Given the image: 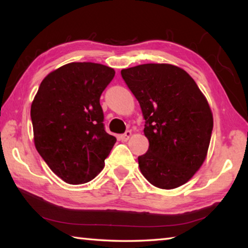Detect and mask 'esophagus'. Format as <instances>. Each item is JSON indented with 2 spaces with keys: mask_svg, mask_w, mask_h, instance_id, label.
<instances>
[{
  "mask_svg": "<svg viewBox=\"0 0 248 248\" xmlns=\"http://www.w3.org/2000/svg\"><path fill=\"white\" fill-rule=\"evenodd\" d=\"M130 137H131V131H130V130H127L124 134H121L120 139L123 141H127Z\"/></svg>",
  "mask_w": 248,
  "mask_h": 248,
  "instance_id": "esophagus-1",
  "label": "esophagus"
}]
</instances>
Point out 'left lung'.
<instances>
[{
	"instance_id": "8db88e82",
	"label": "left lung",
	"mask_w": 248,
	"mask_h": 248,
	"mask_svg": "<svg viewBox=\"0 0 248 248\" xmlns=\"http://www.w3.org/2000/svg\"><path fill=\"white\" fill-rule=\"evenodd\" d=\"M121 77L145 120L149 149L138 157L141 173L162 189L182 186L207 156L213 129L207 99L186 71L171 64L137 65Z\"/></svg>"
}]
</instances>
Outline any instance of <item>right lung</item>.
Here are the masks:
<instances>
[{"instance_id": "obj_1", "label": "right lung", "mask_w": 248, "mask_h": 248, "mask_svg": "<svg viewBox=\"0 0 248 248\" xmlns=\"http://www.w3.org/2000/svg\"><path fill=\"white\" fill-rule=\"evenodd\" d=\"M115 70L93 62H72L41 82L31 118L36 149L65 183L85 184L104 169L116 143L106 132L100 95Z\"/></svg>"}]
</instances>
